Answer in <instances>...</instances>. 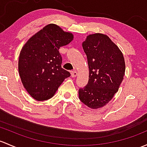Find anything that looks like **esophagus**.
<instances>
[{
	"label": "esophagus",
	"instance_id": "obj_1",
	"mask_svg": "<svg viewBox=\"0 0 147 147\" xmlns=\"http://www.w3.org/2000/svg\"><path fill=\"white\" fill-rule=\"evenodd\" d=\"M71 75H72V78H75V77L78 75V72H77V71L75 70H73L71 72Z\"/></svg>",
	"mask_w": 147,
	"mask_h": 147
}]
</instances>
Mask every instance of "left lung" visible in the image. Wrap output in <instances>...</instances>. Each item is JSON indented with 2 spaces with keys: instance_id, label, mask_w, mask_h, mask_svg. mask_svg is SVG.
<instances>
[{
  "instance_id": "obj_1",
  "label": "left lung",
  "mask_w": 147,
  "mask_h": 147,
  "mask_svg": "<svg viewBox=\"0 0 147 147\" xmlns=\"http://www.w3.org/2000/svg\"><path fill=\"white\" fill-rule=\"evenodd\" d=\"M82 48L87 58V84L79 89V98L91 109L106 105L118 92L125 71L124 57L109 36L94 34L86 37Z\"/></svg>"
}]
</instances>
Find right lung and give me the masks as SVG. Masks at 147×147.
I'll return each mask as SVG.
<instances>
[{"label": "right lung", "instance_id": "add662e5", "mask_svg": "<svg viewBox=\"0 0 147 147\" xmlns=\"http://www.w3.org/2000/svg\"><path fill=\"white\" fill-rule=\"evenodd\" d=\"M73 39L56 24L46 25L31 37L22 49L18 69L27 92L37 101L51 98L70 73L61 67L60 47Z\"/></svg>", "mask_w": 147, "mask_h": 147}]
</instances>
